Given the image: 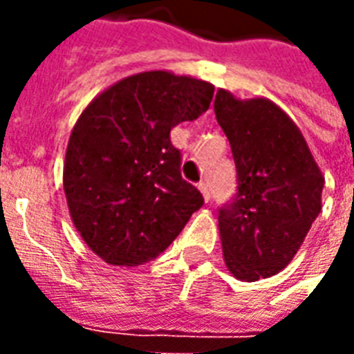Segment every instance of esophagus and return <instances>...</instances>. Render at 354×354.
Returning a JSON list of instances; mask_svg holds the SVG:
<instances>
[{
  "label": "esophagus",
  "mask_w": 354,
  "mask_h": 354,
  "mask_svg": "<svg viewBox=\"0 0 354 354\" xmlns=\"http://www.w3.org/2000/svg\"><path fill=\"white\" fill-rule=\"evenodd\" d=\"M199 192H201V195H203V199L208 203V201H210V187H208L207 182H201Z\"/></svg>",
  "instance_id": "34e87169"
}]
</instances>
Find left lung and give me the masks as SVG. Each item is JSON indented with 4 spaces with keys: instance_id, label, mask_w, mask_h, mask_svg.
I'll return each mask as SVG.
<instances>
[{
    "instance_id": "1",
    "label": "left lung",
    "mask_w": 354,
    "mask_h": 354,
    "mask_svg": "<svg viewBox=\"0 0 354 354\" xmlns=\"http://www.w3.org/2000/svg\"><path fill=\"white\" fill-rule=\"evenodd\" d=\"M214 113L239 184L218 214L223 261L239 281H260L294 260L322 207L324 176L297 124L269 98L218 88Z\"/></svg>"
}]
</instances>
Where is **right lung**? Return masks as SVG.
I'll use <instances>...</instances> for the list:
<instances>
[{
	"label": "right lung",
	"mask_w": 354,
	"mask_h": 354,
	"mask_svg": "<svg viewBox=\"0 0 354 354\" xmlns=\"http://www.w3.org/2000/svg\"><path fill=\"white\" fill-rule=\"evenodd\" d=\"M214 85L153 70L102 91L73 124L64 159L70 216L98 258L144 266L180 235L203 195L180 174L170 131L205 113Z\"/></svg>",
	"instance_id": "add662e5"
}]
</instances>
